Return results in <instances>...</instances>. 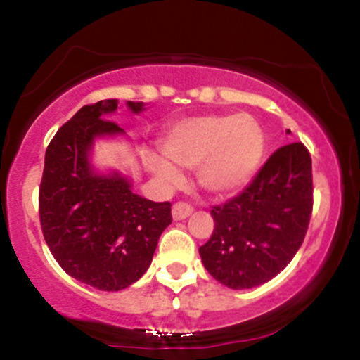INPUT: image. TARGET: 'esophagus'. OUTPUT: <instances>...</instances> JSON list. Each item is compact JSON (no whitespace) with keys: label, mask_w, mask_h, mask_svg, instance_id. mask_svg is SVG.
Listing matches in <instances>:
<instances>
[{"label":"esophagus","mask_w":360,"mask_h":360,"mask_svg":"<svg viewBox=\"0 0 360 360\" xmlns=\"http://www.w3.org/2000/svg\"><path fill=\"white\" fill-rule=\"evenodd\" d=\"M193 212V207L191 204H185V202H176L172 209V216L175 221H181L185 217H188Z\"/></svg>","instance_id":"1"}]
</instances>
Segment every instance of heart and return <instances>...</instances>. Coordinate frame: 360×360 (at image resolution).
<instances>
[{
	"instance_id": "b5f03b06",
	"label": "heart",
	"mask_w": 360,
	"mask_h": 360,
	"mask_svg": "<svg viewBox=\"0 0 360 360\" xmlns=\"http://www.w3.org/2000/svg\"><path fill=\"white\" fill-rule=\"evenodd\" d=\"M165 158L149 156L148 167L172 187L181 180L180 169H195L197 184L214 197L241 192L260 168L265 136L248 114L204 115L181 120L161 143Z\"/></svg>"
}]
</instances>
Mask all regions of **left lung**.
<instances>
[{"label":"left lung","mask_w":360,"mask_h":360,"mask_svg":"<svg viewBox=\"0 0 360 360\" xmlns=\"http://www.w3.org/2000/svg\"><path fill=\"white\" fill-rule=\"evenodd\" d=\"M311 209V156L302 143L285 144L240 195L212 207L214 231L199 248L202 264L229 289L265 284L297 253Z\"/></svg>","instance_id":"1"}]
</instances>
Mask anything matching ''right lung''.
<instances>
[{"instance_id": "1", "label": "right lung", "mask_w": 360, "mask_h": 360, "mask_svg": "<svg viewBox=\"0 0 360 360\" xmlns=\"http://www.w3.org/2000/svg\"><path fill=\"white\" fill-rule=\"evenodd\" d=\"M117 100L79 108L52 137L39 191L42 233L66 274L100 290H122L143 277L161 233L172 224V204L132 192L117 169L98 172L91 163L96 139L124 136L110 122ZM132 114L146 110L127 102Z\"/></svg>"}]
</instances>
